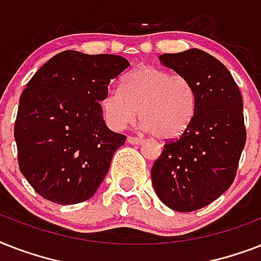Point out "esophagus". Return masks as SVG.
Listing matches in <instances>:
<instances>
[{"label":"esophagus","mask_w":261,"mask_h":261,"mask_svg":"<svg viewBox=\"0 0 261 261\" xmlns=\"http://www.w3.org/2000/svg\"><path fill=\"white\" fill-rule=\"evenodd\" d=\"M127 142L131 143V145H139V143H142L143 141L141 138H138V137H128V138H127Z\"/></svg>","instance_id":"obj_1"}]
</instances>
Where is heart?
<instances>
[{
  "mask_svg": "<svg viewBox=\"0 0 261 261\" xmlns=\"http://www.w3.org/2000/svg\"><path fill=\"white\" fill-rule=\"evenodd\" d=\"M198 93L186 77L155 66H142L124 79V88L111 87L101 100L107 123L115 130L130 126L139 114L141 127L159 139H176L190 127Z\"/></svg>",
  "mask_w": 261,
  "mask_h": 261,
  "instance_id": "1",
  "label": "heart"
}]
</instances>
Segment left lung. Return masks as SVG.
Segmentation results:
<instances>
[{"mask_svg":"<svg viewBox=\"0 0 261 261\" xmlns=\"http://www.w3.org/2000/svg\"><path fill=\"white\" fill-rule=\"evenodd\" d=\"M164 66L194 84L196 112L181 137L167 141L151 168L157 196L188 213L210 204L231 186L247 141L243 97L222 62L191 48L159 57Z\"/></svg>","mask_w":261,"mask_h":261,"instance_id":"obj_1","label":"left lung"}]
</instances>
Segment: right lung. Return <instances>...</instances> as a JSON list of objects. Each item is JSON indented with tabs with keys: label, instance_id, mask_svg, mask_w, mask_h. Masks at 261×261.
I'll use <instances>...</instances> for the list:
<instances>
[{
	"label": "right lung",
	"instance_id": "add662e5",
	"mask_svg": "<svg viewBox=\"0 0 261 261\" xmlns=\"http://www.w3.org/2000/svg\"><path fill=\"white\" fill-rule=\"evenodd\" d=\"M130 63L119 55L59 53L22 92L14 122L18 168L50 202L93 196L126 135L107 127L100 101Z\"/></svg>",
	"mask_w": 261,
	"mask_h": 261
}]
</instances>
